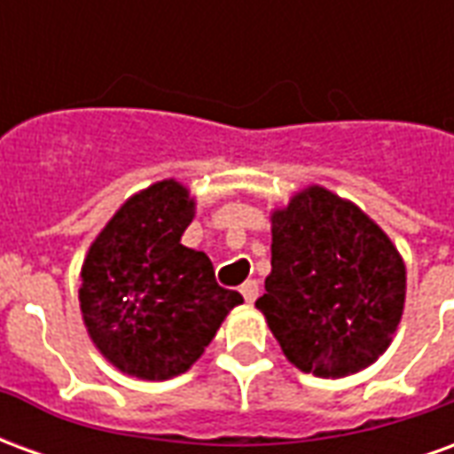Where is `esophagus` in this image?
<instances>
[{"label":"esophagus","mask_w":454,"mask_h":454,"mask_svg":"<svg viewBox=\"0 0 454 454\" xmlns=\"http://www.w3.org/2000/svg\"><path fill=\"white\" fill-rule=\"evenodd\" d=\"M257 292H260V286H257L255 279H247L246 285L240 286V294H243V299H246L247 304H253V301H255Z\"/></svg>","instance_id":"obj_1"}]
</instances>
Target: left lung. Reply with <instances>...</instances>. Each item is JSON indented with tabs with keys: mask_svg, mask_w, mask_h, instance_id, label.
<instances>
[{
	"mask_svg": "<svg viewBox=\"0 0 454 454\" xmlns=\"http://www.w3.org/2000/svg\"><path fill=\"white\" fill-rule=\"evenodd\" d=\"M403 299L399 250L352 201L314 184L272 214V272L255 306L301 372L335 380L370 367Z\"/></svg>",
	"mask_w": 454,
	"mask_h": 454,
	"instance_id": "1",
	"label": "left lung"
}]
</instances>
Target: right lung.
I'll return each mask as SVG.
<instances>
[{
	"label": "right lung",
	"mask_w": 454,
	"mask_h": 454,
	"mask_svg": "<svg viewBox=\"0 0 454 454\" xmlns=\"http://www.w3.org/2000/svg\"><path fill=\"white\" fill-rule=\"evenodd\" d=\"M194 199L162 179L123 204L94 238L80 272L87 333L116 370L138 380L187 372L243 296L218 286L201 250L182 246Z\"/></svg>",
	"instance_id": "right-lung-1"
}]
</instances>
